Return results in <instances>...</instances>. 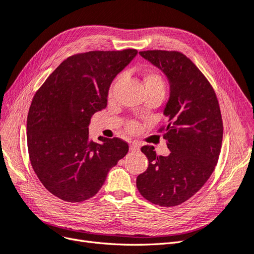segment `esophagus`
<instances>
[{"mask_svg": "<svg viewBox=\"0 0 254 254\" xmlns=\"http://www.w3.org/2000/svg\"><path fill=\"white\" fill-rule=\"evenodd\" d=\"M139 150V146L136 145V144H130V151L131 152H135Z\"/></svg>", "mask_w": 254, "mask_h": 254, "instance_id": "34e87169", "label": "esophagus"}]
</instances>
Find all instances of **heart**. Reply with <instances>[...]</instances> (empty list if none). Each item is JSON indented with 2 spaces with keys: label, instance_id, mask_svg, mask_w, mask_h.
<instances>
[{
  "label": "heart",
  "instance_id": "obj_1",
  "mask_svg": "<svg viewBox=\"0 0 254 254\" xmlns=\"http://www.w3.org/2000/svg\"><path fill=\"white\" fill-rule=\"evenodd\" d=\"M119 81V77L117 80L113 82L112 86H111V91L112 89L115 88V86L117 85ZM144 85H145V88H152V89H157V90H161L164 92L165 90V85H164V81L163 78L161 77L160 74H157L155 72H150V73H147L144 76ZM137 128V125L135 123L133 124H130L129 125V129L130 130H135Z\"/></svg>",
  "mask_w": 254,
  "mask_h": 254
}]
</instances>
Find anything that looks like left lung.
Wrapping results in <instances>:
<instances>
[{
	"label": "left lung",
	"instance_id": "obj_1",
	"mask_svg": "<svg viewBox=\"0 0 254 254\" xmlns=\"http://www.w3.org/2000/svg\"><path fill=\"white\" fill-rule=\"evenodd\" d=\"M139 55L169 83L163 137L170 153L156 155L153 146L142 147L149 165L137 177L136 187L152 204L178 206L194 195L215 168L223 139L220 106L210 83L186 56L165 50Z\"/></svg>",
	"mask_w": 254,
	"mask_h": 254
}]
</instances>
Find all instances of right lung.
Returning <instances> with one entry per match:
<instances>
[{"label": "right lung", "mask_w": 254, "mask_h": 254, "mask_svg": "<svg viewBox=\"0 0 254 254\" xmlns=\"http://www.w3.org/2000/svg\"><path fill=\"white\" fill-rule=\"evenodd\" d=\"M137 51H89L68 58L34 95L27 118L32 168L49 192L80 203L98 193L109 170L127 154L118 137L89 138L92 116L106 107L115 77Z\"/></svg>", "instance_id": "1"}]
</instances>
